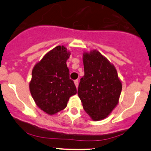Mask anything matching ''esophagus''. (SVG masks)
Segmentation results:
<instances>
[{
	"mask_svg": "<svg viewBox=\"0 0 151 151\" xmlns=\"http://www.w3.org/2000/svg\"><path fill=\"white\" fill-rule=\"evenodd\" d=\"M74 84H75V86H76V87L77 88H78V86H79V81L77 80H74Z\"/></svg>",
	"mask_w": 151,
	"mask_h": 151,
	"instance_id": "1",
	"label": "esophagus"
}]
</instances>
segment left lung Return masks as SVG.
<instances>
[{
    "instance_id": "left-lung-1",
    "label": "left lung",
    "mask_w": 151,
    "mask_h": 151,
    "mask_svg": "<svg viewBox=\"0 0 151 151\" xmlns=\"http://www.w3.org/2000/svg\"><path fill=\"white\" fill-rule=\"evenodd\" d=\"M84 75L80 79L78 96L93 121L106 118L119 101L122 83L113 64L98 50L83 53Z\"/></svg>"
}]
</instances>
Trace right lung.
Here are the masks:
<instances>
[{
  "instance_id": "add662e5",
  "label": "right lung",
  "mask_w": 151,
  "mask_h": 151,
  "mask_svg": "<svg viewBox=\"0 0 151 151\" xmlns=\"http://www.w3.org/2000/svg\"><path fill=\"white\" fill-rule=\"evenodd\" d=\"M70 55L65 46H57L32 69L29 83L30 93L36 105L49 115L65 109L70 96L77 93L67 66Z\"/></svg>"
}]
</instances>
